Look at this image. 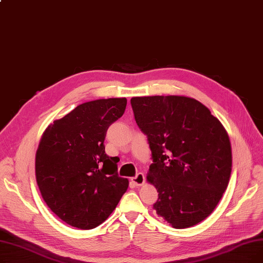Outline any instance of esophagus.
<instances>
[{
  "mask_svg": "<svg viewBox=\"0 0 263 263\" xmlns=\"http://www.w3.org/2000/svg\"><path fill=\"white\" fill-rule=\"evenodd\" d=\"M131 181H132L136 186H141V185H143V184L145 183V176H144V174H142V173L137 174L135 177H133V178L131 179Z\"/></svg>",
  "mask_w": 263,
  "mask_h": 263,
  "instance_id": "34e87169",
  "label": "esophagus"
}]
</instances>
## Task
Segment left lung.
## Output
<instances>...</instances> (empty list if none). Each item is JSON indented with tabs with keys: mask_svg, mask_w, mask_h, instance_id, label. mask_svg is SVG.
Here are the masks:
<instances>
[{
	"mask_svg": "<svg viewBox=\"0 0 263 263\" xmlns=\"http://www.w3.org/2000/svg\"><path fill=\"white\" fill-rule=\"evenodd\" d=\"M131 105L153 153L147 181L159 193L154 209L174 228L197 225L213 212L229 183L226 129L208 107L185 96L133 97Z\"/></svg>",
	"mask_w": 263,
	"mask_h": 263,
	"instance_id": "1",
	"label": "left lung"
}]
</instances>
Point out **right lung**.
I'll return each mask as SVG.
<instances>
[{
    "mask_svg": "<svg viewBox=\"0 0 263 263\" xmlns=\"http://www.w3.org/2000/svg\"><path fill=\"white\" fill-rule=\"evenodd\" d=\"M126 98L92 100L50 123L35 158L44 200L62 220L87 230L102 224L129 186L117 161L105 154L108 127L126 109Z\"/></svg>",
    "mask_w": 263,
    "mask_h": 263,
    "instance_id": "obj_1",
    "label": "right lung"
}]
</instances>
